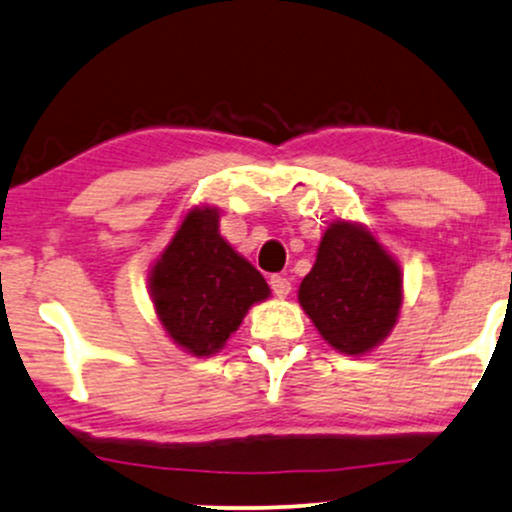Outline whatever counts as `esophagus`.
Returning <instances> with one entry per match:
<instances>
[{
	"instance_id": "obj_1",
	"label": "esophagus",
	"mask_w": 512,
	"mask_h": 512,
	"mask_svg": "<svg viewBox=\"0 0 512 512\" xmlns=\"http://www.w3.org/2000/svg\"><path fill=\"white\" fill-rule=\"evenodd\" d=\"M270 290L275 292V297H287L292 290V282L285 278V275H270Z\"/></svg>"
}]
</instances>
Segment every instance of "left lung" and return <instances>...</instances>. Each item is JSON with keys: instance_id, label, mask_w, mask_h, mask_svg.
<instances>
[{"instance_id": "1", "label": "left lung", "mask_w": 512, "mask_h": 512, "mask_svg": "<svg viewBox=\"0 0 512 512\" xmlns=\"http://www.w3.org/2000/svg\"><path fill=\"white\" fill-rule=\"evenodd\" d=\"M299 304L335 350L364 354L398 321L400 266L364 227L333 222L299 285Z\"/></svg>"}]
</instances>
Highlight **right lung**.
<instances>
[{"label":"right lung","mask_w":512,"mask_h":512,"mask_svg":"<svg viewBox=\"0 0 512 512\" xmlns=\"http://www.w3.org/2000/svg\"><path fill=\"white\" fill-rule=\"evenodd\" d=\"M155 311L170 338L196 357L222 350L251 304L270 290L218 232V210L196 208L150 273Z\"/></svg>","instance_id":"1"}]
</instances>
